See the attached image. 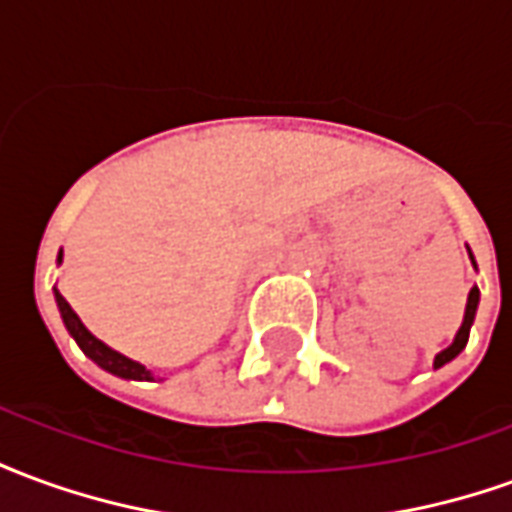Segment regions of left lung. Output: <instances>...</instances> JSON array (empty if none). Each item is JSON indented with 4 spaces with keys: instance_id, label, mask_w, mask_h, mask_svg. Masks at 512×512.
Instances as JSON below:
<instances>
[{
    "instance_id": "1",
    "label": "left lung",
    "mask_w": 512,
    "mask_h": 512,
    "mask_svg": "<svg viewBox=\"0 0 512 512\" xmlns=\"http://www.w3.org/2000/svg\"><path fill=\"white\" fill-rule=\"evenodd\" d=\"M469 257H472V252H469ZM472 263H474V257H472ZM477 301H480V290H477V285H474V288L469 290V301H466V315H463L461 329H458V334H455V340H452L450 348H444V351L436 356L433 367L447 365V362H452V359H455V356L461 354L463 348H466V343H469V332H472L474 312H477Z\"/></svg>"
}]
</instances>
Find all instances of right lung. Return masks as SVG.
Returning <instances> with one entry per match:
<instances>
[{"instance_id": "add662e5", "label": "right lung", "mask_w": 512, "mask_h": 512, "mask_svg": "<svg viewBox=\"0 0 512 512\" xmlns=\"http://www.w3.org/2000/svg\"><path fill=\"white\" fill-rule=\"evenodd\" d=\"M54 296H57V307H60L65 329L71 332L73 340L79 343V348L93 359L95 365L104 367V370H109V373H115V376L120 378H134V381H150V378H153L150 373H147L145 367L139 365V362H131L128 356L117 354V351H112L109 345H104L98 337H93V334L87 332V329H84V323L79 321V315L71 310V304L62 299L60 290H54Z\"/></svg>"}]
</instances>
